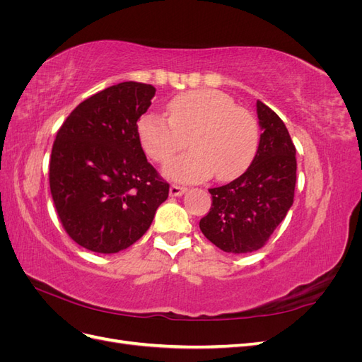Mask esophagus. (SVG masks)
Returning a JSON list of instances; mask_svg holds the SVG:
<instances>
[{
  "label": "esophagus",
  "mask_w": 362,
  "mask_h": 362,
  "mask_svg": "<svg viewBox=\"0 0 362 362\" xmlns=\"http://www.w3.org/2000/svg\"><path fill=\"white\" fill-rule=\"evenodd\" d=\"M185 192H187V189L185 187H181V185H170V189H169V194L170 196H175V198H177V196H181V194H184Z\"/></svg>",
  "instance_id": "34e87169"
}]
</instances>
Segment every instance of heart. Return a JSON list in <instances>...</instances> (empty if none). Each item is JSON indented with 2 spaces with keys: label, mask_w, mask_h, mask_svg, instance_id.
Listing matches in <instances>:
<instances>
[{
  "label": "heart",
  "mask_w": 362,
  "mask_h": 362,
  "mask_svg": "<svg viewBox=\"0 0 362 362\" xmlns=\"http://www.w3.org/2000/svg\"><path fill=\"white\" fill-rule=\"evenodd\" d=\"M169 117L146 113L137 131L146 154L158 163L181 151L187 137L190 152L170 160L163 172L180 182H198L216 177H240L254 161L259 131L255 117L237 107L229 95L214 89L182 92L168 103Z\"/></svg>",
  "instance_id": "1"
}]
</instances>
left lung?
<instances>
[{
    "label": "left lung",
    "mask_w": 362,
    "mask_h": 362,
    "mask_svg": "<svg viewBox=\"0 0 362 362\" xmlns=\"http://www.w3.org/2000/svg\"><path fill=\"white\" fill-rule=\"evenodd\" d=\"M259 144L254 161L229 184L210 189V213L201 218L202 234L231 254H247L266 245L287 216L294 198L296 148L286 124L257 101Z\"/></svg>",
    "instance_id": "obj_1"
}]
</instances>
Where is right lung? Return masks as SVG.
I'll return each instance as SVG.
<instances>
[{
	"instance_id": "obj_1",
	"label": "right lung",
	"mask_w": 362,
	"mask_h": 362,
	"mask_svg": "<svg viewBox=\"0 0 362 362\" xmlns=\"http://www.w3.org/2000/svg\"><path fill=\"white\" fill-rule=\"evenodd\" d=\"M156 87L125 81L76 105L56 136L49 187L64 231L98 254L129 247L168 199L169 184L140 145L137 120Z\"/></svg>"
}]
</instances>
